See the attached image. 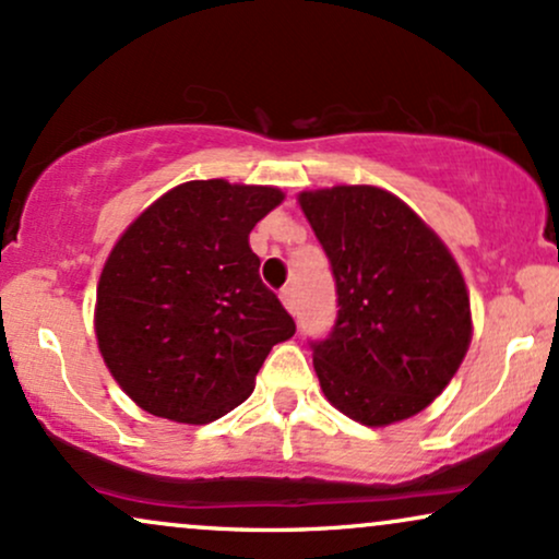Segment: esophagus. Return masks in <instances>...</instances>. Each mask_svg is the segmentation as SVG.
<instances>
[{
	"label": "esophagus",
	"instance_id": "esophagus-1",
	"mask_svg": "<svg viewBox=\"0 0 559 559\" xmlns=\"http://www.w3.org/2000/svg\"><path fill=\"white\" fill-rule=\"evenodd\" d=\"M281 301H284V307L288 309V312H297V299H294V288L292 286L281 288Z\"/></svg>",
	"mask_w": 559,
	"mask_h": 559
}]
</instances>
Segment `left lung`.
I'll use <instances>...</instances> for the list:
<instances>
[{
    "label": "left lung",
    "mask_w": 559,
    "mask_h": 559,
    "mask_svg": "<svg viewBox=\"0 0 559 559\" xmlns=\"http://www.w3.org/2000/svg\"><path fill=\"white\" fill-rule=\"evenodd\" d=\"M299 205L338 294L333 331L309 341L322 393L367 427L419 414L472 344L461 267L432 228L380 187L301 192Z\"/></svg>",
    "instance_id": "1"
}]
</instances>
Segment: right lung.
<instances>
[{
    "label": "right lung",
    "mask_w": 559,
    "mask_h": 559,
    "mask_svg": "<svg viewBox=\"0 0 559 559\" xmlns=\"http://www.w3.org/2000/svg\"><path fill=\"white\" fill-rule=\"evenodd\" d=\"M275 187L187 181L114 245L98 281L96 335L114 380L147 414L207 425L254 388L297 325L262 284L250 231Z\"/></svg>",
    "instance_id": "right-lung-1"
}]
</instances>
